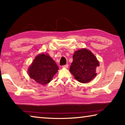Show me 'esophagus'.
Here are the masks:
<instances>
[{
  "label": "esophagus",
  "mask_w": 125,
  "mask_h": 125,
  "mask_svg": "<svg viewBox=\"0 0 125 125\" xmlns=\"http://www.w3.org/2000/svg\"><path fill=\"white\" fill-rule=\"evenodd\" d=\"M63 68H68V64H65L64 65H63Z\"/></svg>",
  "instance_id": "obj_1"
}]
</instances>
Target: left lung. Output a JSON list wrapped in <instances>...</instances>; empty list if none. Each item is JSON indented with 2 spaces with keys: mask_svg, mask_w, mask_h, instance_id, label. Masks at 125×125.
<instances>
[{
  "mask_svg": "<svg viewBox=\"0 0 125 125\" xmlns=\"http://www.w3.org/2000/svg\"><path fill=\"white\" fill-rule=\"evenodd\" d=\"M69 71L75 79L81 83H87L97 75L96 68L99 65L94 54L86 49L75 52Z\"/></svg>",
  "mask_w": 125,
  "mask_h": 125,
  "instance_id": "left-lung-1",
  "label": "left lung"
}]
</instances>
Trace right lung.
Listing matches in <instances>:
<instances>
[{
  "label": "right lung",
  "mask_w": 125,
  "mask_h": 125,
  "mask_svg": "<svg viewBox=\"0 0 125 125\" xmlns=\"http://www.w3.org/2000/svg\"><path fill=\"white\" fill-rule=\"evenodd\" d=\"M58 70L57 65L48 54L41 53L35 57L28 72L31 79L45 85L50 82Z\"/></svg>",
  "instance_id": "obj_1"
}]
</instances>
